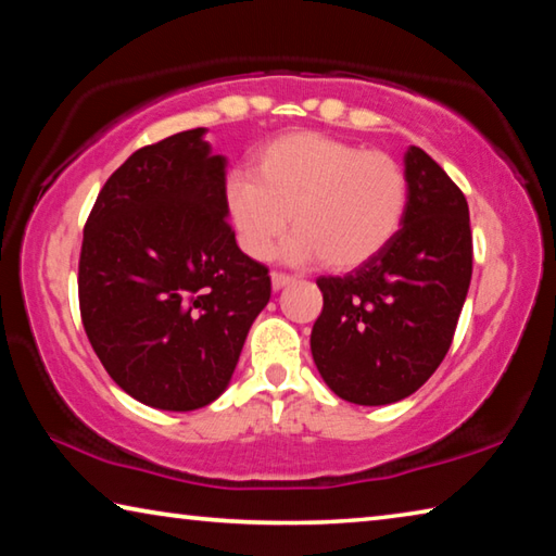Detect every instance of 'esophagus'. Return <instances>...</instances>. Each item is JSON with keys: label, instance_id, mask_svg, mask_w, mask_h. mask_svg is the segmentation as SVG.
<instances>
[{"label": "esophagus", "instance_id": "obj_1", "mask_svg": "<svg viewBox=\"0 0 556 556\" xmlns=\"http://www.w3.org/2000/svg\"><path fill=\"white\" fill-rule=\"evenodd\" d=\"M291 281H294V277H289V275H281V271H271V289H275V291H279V289L289 287Z\"/></svg>", "mask_w": 556, "mask_h": 556}]
</instances>
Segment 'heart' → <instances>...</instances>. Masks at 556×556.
<instances>
[{
  "mask_svg": "<svg viewBox=\"0 0 556 556\" xmlns=\"http://www.w3.org/2000/svg\"><path fill=\"white\" fill-rule=\"evenodd\" d=\"M407 176L390 154L318 131H294L255 152L250 176L225 178V213L240 248L267 260L294 223L285 255L355 269L388 248L407 211Z\"/></svg>",
  "mask_w": 556,
  "mask_h": 556,
  "instance_id": "heart-1",
  "label": "heart"
}]
</instances>
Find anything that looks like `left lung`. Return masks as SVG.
<instances>
[{"label":"left lung","mask_w":556,"mask_h":556,"mask_svg":"<svg viewBox=\"0 0 556 556\" xmlns=\"http://www.w3.org/2000/svg\"><path fill=\"white\" fill-rule=\"evenodd\" d=\"M407 211L380 255L345 277H318L312 355L338 397L392 404L425 384L448 353L473 271L468 203L419 147L404 154Z\"/></svg>","instance_id":"8db88e82"}]
</instances>
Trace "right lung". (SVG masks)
Segmentation results:
<instances>
[{
    "mask_svg": "<svg viewBox=\"0 0 556 556\" xmlns=\"http://www.w3.org/2000/svg\"><path fill=\"white\" fill-rule=\"evenodd\" d=\"M225 166L205 127L139 149L102 186L83 230L88 341L147 407L193 412L218 400L271 294L267 267L228 225Z\"/></svg>",
    "mask_w": 556,
    "mask_h": 556,
    "instance_id": "1",
    "label": "right lung"
}]
</instances>
